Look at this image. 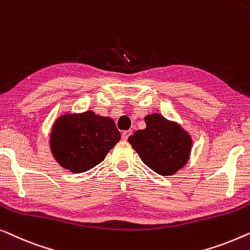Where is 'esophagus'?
I'll return each instance as SVG.
<instances>
[{"label":"esophagus","instance_id":"esophagus-1","mask_svg":"<svg viewBox=\"0 0 250 250\" xmlns=\"http://www.w3.org/2000/svg\"><path fill=\"white\" fill-rule=\"evenodd\" d=\"M132 134V131L131 129H128V131H124L122 133V139L123 140H127L128 137H129V135H131Z\"/></svg>","mask_w":250,"mask_h":250}]
</instances>
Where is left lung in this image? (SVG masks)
Segmentation results:
<instances>
[{"label": "left lung", "mask_w": 250, "mask_h": 250, "mask_svg": "<svg viewBox=\"0 0 250 250\" xmlns=\"http://www.w3.org/2000/svg\"><path fill=\"white\" fill-rule=\"evenodd\" d=\"M146 127L128 137V142L147 167L161 176H171L183 168L191 150L189 134L160 114L144 117Z\"/></svg>", "instance_id": "1"}]
</instances>
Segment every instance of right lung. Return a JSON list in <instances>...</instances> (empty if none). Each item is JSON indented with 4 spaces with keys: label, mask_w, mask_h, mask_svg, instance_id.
I'll return each mask as SVG.
<instances>
[{
    "label": "right lung",
    "mask_w": 250,
    "mask_h": 250,
    "mask_svg": "<svg viewBox=\"0 0 250 250\" xmlns=\"http://www.w3.org/2000/svg\"><path fill=\"white\" fill-rule=\"evenodd\" d=\"M119 140L121 133L113 119L85 111L57 119L49 143L57 162L71 172L79 173L104 161Z\"/></svg>",
    "instance_id": "1"
}]
</instances>
